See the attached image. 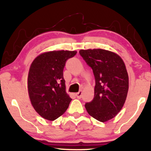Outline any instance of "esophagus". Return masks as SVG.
I'll return each instance as SVG.
<instances>
[{
	"label": "esophagus",
	"instance_id": "1",
	"mask_svg": "<svg viewBox=\"0 0 151 151\" xmlns=\"http://www.w3.org/2000/svg\"><path fill=\"white\" fill-rule=\"evenodd\" d=\"M82 91H80L79 92L76 93V96L78 99H80V98H81V97H82Z\"/></svg>",
	"mask_w": 151,
	"mask_h": 151
}]
</instances>
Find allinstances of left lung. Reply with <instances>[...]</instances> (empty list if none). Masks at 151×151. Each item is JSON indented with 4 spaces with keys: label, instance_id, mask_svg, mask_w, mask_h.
Masks as SVG:
<instances>
[{
    "label": "left lung",
    "instance_id": "left-lung-1",
    "mask_svg": "<svg viewBox=\"0 0 151 151\" xmlns=\"http://www.w3.org/2000/svg\"><path fill=\"white\" fill-rule=\"evenodd\" d=\"M79 53L96 80L94 98L85 108L91 116L104 122L116 116L127 99L129 76L125 64L119 55L105 49H81Z\"/></svg>",
    "mask_w": 151,
    "mask_h": 151
}]
</instances>
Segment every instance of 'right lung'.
Returning a JSON list of instances; mask_svg holds the SVG:
<instances>
[{"instance_id": "1", "label": "right lung", "mask_w": 151, "mask_h": 151, "mask_svg": "<svg viewBox=\"0 0 151 151\" xmlns=\"http://www.w3.org/2000/svg\"><path fill=\"white\" fill-rule=\"evenodd\" d=\"M76 51H51L38 55L29 67L28 93L35 111L45 119L53 121L64 114L72 99L66 92L63 69L66 61Z\"/></svg>"}]
</instances>
